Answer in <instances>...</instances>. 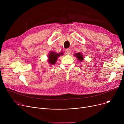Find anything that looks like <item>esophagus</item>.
<instances>
[{"mask_svg": "<svg viewBox=\"0 0 124 124\" xmlns=\"http://www.w3.org/2000/svg\"><path fill=\"white\" fill-rule=\"evenodd\" d=\"M70 53H71V51H70V50L69 49H66V50H65V53H66V54L69 55V54H70Z\"/></svg>", "mask_w": 124, "mask_h": 124, "instance_id": "34e87169", "label": "esophagus"}]
</instances>
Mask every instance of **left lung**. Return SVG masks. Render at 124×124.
<instances>
[{"label":"left lung","instance_id":"obj_1","mask_svg":"<svg viewBox=\"0 0 124 124\" xmlns=\"http://www.w3.org/2000/svg\"><path fill=\"white\" fill-rule=\"evenodd\" d=\"M74 56H75L79 61H82L84 59V57L82 53H80V52H79V53H78L74 54Z\"/></svg>","mask_w":124,"mask_h":124}]
</instances>
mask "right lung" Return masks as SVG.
<instances>
[{
    "mask_svg": "<svg viewBox=\"0 0 124 124\" xmlns=\"http://www.w3.org/2000/svg\"><path fill=\"white\" fill-rule=\"evenodd\" d=\"M62 55H63L62 53H57L54 51H51L49 52V53L48 54V59L47 61L51 65H54L56 63V61H57L58 57Z\"/></svg>",
    "mask_w": 124,
    "mask_h": 124,
    "instance_id": "add662e5",
    "label": "right lung"
}]
</instances>
